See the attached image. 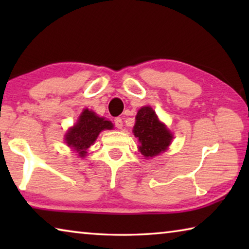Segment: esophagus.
<instances>
[{"label": "esophagus", "instance_id": "obj_1", "mask_svg": "<svg viewBox=\"0 0 249 249\" xmlns=\"http://www.w3.org/2000/svg\"><path fill=\"white\" fill-rule=\"evenodd\" d=\"M114 123H115V126L119 129H121L122 127H123V120L121 119V117H116V119H114Z\"/></svg>", "mask_w": 249, "mask_h": 249}]
</instances>
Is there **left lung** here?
<instances>
[{"label": "left lung", "instance_id": "obj_1", "mask_svg": "<svg viewBox=\"0 0 249 249\" xmlns=\"http://www.w3.org/2000/svg\"><path fill=\"white\" fill-rule=\"evenodd\" d=\"M135 120L133 133L138 138V149L145 158H153L168 149L174 135L159 121L153 108L142 107Z\"/></svg>", "mask_w": 249, "mask_h": 249}]
</instances>
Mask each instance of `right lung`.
<instances>
[{
    "instance_id": "obj_1",
    "label": "right lung",
    "mask_w": 249,
    "mask_h": 249,
    "mask_svg": "<svg viewBox=\"0 0 249 249\" xmlns=\"http://www.w3.org/2000/svg\"><path fill=\"white\" fill-rule=\"evenodd\" d=\"M111 121L100 117L93 111L84 108L79 119L72 127L68 129L65 135L66 144L78 153L79 157L87 156V150L93 145L99 134L104 129H112Z\"/></svg>"
}]
</instances>
